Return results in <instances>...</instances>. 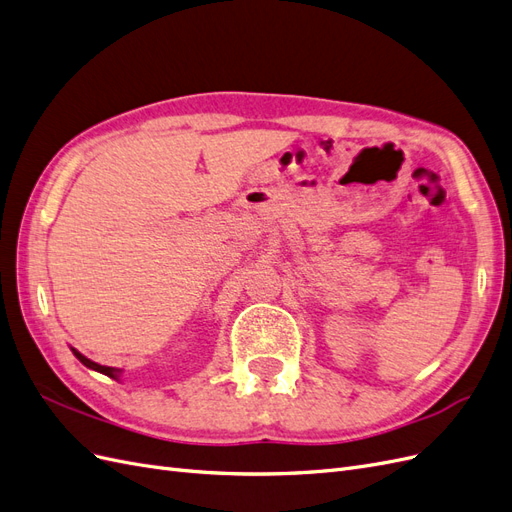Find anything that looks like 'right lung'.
I'll use <instances>...</instances> for the list:
<instances>
[{
	"label": "right lung",
	"instance_id": "add662e5",
	"mask_svg": "<svg viewBox=\"0 0 512 512\" xmlns=\"http://www.w3.org/2000/svg\"><path fill=\"white\" fill-rule=\"evenodd\" d=\"M72 352H74V356L76 359H79L85 367H89V369H96V371H100V374H104V376H108V378H119V369H115V367H106V365H98V363H94V361H89L87 356H83L79 350H74L72 348Z\"/></svg>",
	"mask_w": 512,
	"mask_h": 512
}]
</instances>
